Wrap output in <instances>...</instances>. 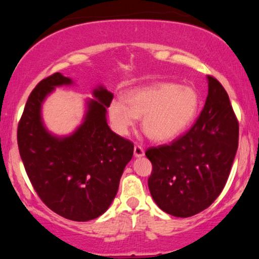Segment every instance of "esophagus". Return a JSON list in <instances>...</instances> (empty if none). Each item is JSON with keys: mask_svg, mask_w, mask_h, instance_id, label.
Returning <instances> with one entry per match:
<instances>
[{"mask_svg": "<svg viewBox=\"0 0 259 259\" xmlns=\"http://www.w3.org/2000/svg\"><path fill=\"white\" fill-rule=\"evenodd\" d=\"M134 154L136 157H142L144 156V154H145V152H144V148L140 145H135Z\"/></svg>", "mask_w": 259, "mask_h": 259, "instance_id": "34e87169", "label": "esophagus"}]
</instances>
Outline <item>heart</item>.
<instances>
[{"label": "heart", "mask_w": 259, "mask_h": 259, "mask_svg": "<svg viewBox=\"0 0 259 259\" xmlns=\"http://www.w3.org/2000/svg\"><path fill=\"white\" fill-rule=\"evenodd\" d=\"M125 103L113 100L108 107L109 121L117 134L128 135L136 119H142V129L148 138L166 142L193 123L200 107V97L191 85L159 82L129 91Z\"/></svg>", "instance_id": "heart-1"}]
</instances>
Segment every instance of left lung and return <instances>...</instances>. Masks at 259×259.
<instances>
[{
  "label": "left lung",
  "instance_id": "obj_1",
  "mask_svg": "<svg viewBox=\"0 0 259 259\" xmlns=\"http://www.w3.org/2000/svg\"><path fill=\"white\" fill-rule=\"evenodd\" d=\"M239 145V122L229 95L208 76L204 107L192 128L169 145L151 147L148 188L161 210L191 217L218 198L229 178Z\"/></svg>",
  "mask_w": 259,
  "mask_h": 259
}]
</instances>
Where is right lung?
<instances>
[{"instance_id":"1","label":"right lung","mask_w":259,"mask_h":259,"mask_svg":"<svg viewBox=\"0 0 259 259\" xmlns=\"http://www.w3.org/2000/svg\"><path fill=\"white\" fill-rule=\"evenodd\" d=\"M73 84L55 73L34 88L18 124V147L35 192L61 217L87 222L111 205L120 178L134 155V144L109 129L106 108L113 94L104 87L87 102L82 124L72 135L57 137L43 124L42 104L56 87Z\"/></svg>"}]
</instances>
